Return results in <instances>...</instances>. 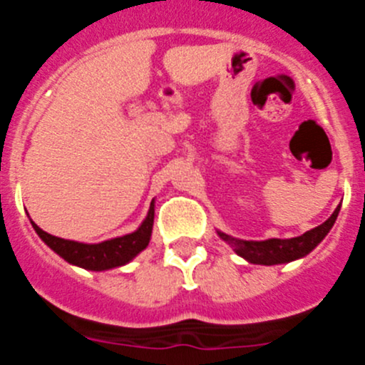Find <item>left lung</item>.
Returning a JSON list of instances; mask_svg holds the SVG:
<instances>
[{
  "instance_id": "obj_1",
  "label": "left lung",
  "mask_w": 365,
  "mask_h": 365,
  "mask_svg": "<svg viewBox=\"0 0 365 365\" xmlns=\"http://www.w3.org/2000/svg\"><path fill=\"white\" fill-rule=\"evenodd\" d=\"M340 206L333 212V215L325 222H322L320 227L312 228V230L305 232V234L298 235V237H291V240H265V241H243L235 240L230 235L217 232L219 237L234 247L235 254H240L241 257L248 261V263H256V265H279V263H289V261L299 259V257L307 256L312 248L318 247L329 230L333 228L334 221L338 217Z\"/></svg>"
}]
</instances>
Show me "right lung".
I'll use <instances>...</instances> for the list:
<instances>
[{"instance_id": "obj_1", "label": "right lung", "mask_w": 365, "mask_h": 365, "mask_svg": "<svg viewBox=\"0 0 365 365\" xmlns=\"http://www.w3.org/2000/svg\"><path fill=\"white\" fill-rule=\"evenodd\" d=\"M153 202L150 206L146 219L143 225L131 234H125L122 237H113V240L102 241L96 245L78 243V241H69L51 235L47 232L41 230L38 225L32 222V227L40 235L41 241L49 248H53L58 256H62L63 259L73 263L76 267H82L87 270H108L115 269V267H122L125 263H130L138 252H143L148 247L151 237V230H153Z\"/></svg>"}]
</instances>
